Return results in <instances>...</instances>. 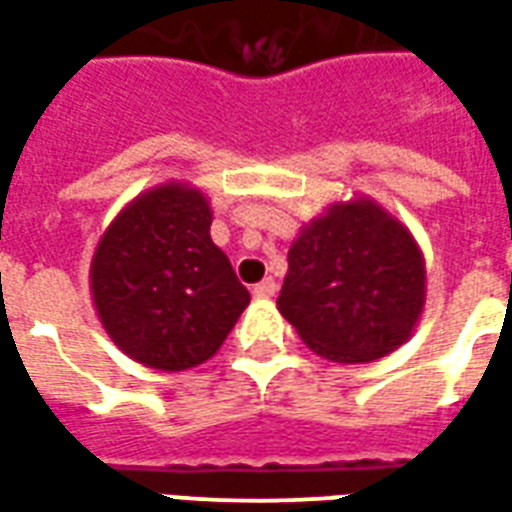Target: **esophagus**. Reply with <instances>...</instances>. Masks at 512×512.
Wrapping results in <instances>:
<instances>
[{
    "label": "esophagus",
    "mask_w": 512,
    "mask_h": 512,
    "mask_svg": "<svg viewBox=\"0 0 512 512\" xmlns=\"http://www.w3.org/2000/svg\"><path fill=\"white\" fill-rule=\"evenodd\" d=\"M257 299H271L274 293H277V282L274 279H263V282H257L255 288H252Z\"/></svg>",
    "instance_id": "obj_1"
}]
</instances>
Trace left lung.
Here are the masks:
<instances>
[{
	"instance_id": "1",
	"label": "left lung",
	"mask_w": 512,
	"mask_h": 512,
	"mask_svg": "<svg viewBox=\"0 0 512 512\" xmlns=\"http://www.w3.org/2000/svg\"><path fill=\"white\" fill-rule=\"evenodd\" d=\"M277 307L310 351L365 365L414 332L425 307V260L381 205L334 202L290 246Z\"/></svg>"
}]
</instances>
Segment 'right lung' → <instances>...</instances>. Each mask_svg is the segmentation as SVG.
<instances>
[{
    "mask_svg": "<svg viewBox=\"0 0 512 512\" xmlns=\"http://www.w3.org/2000/svg\"><path fill=\"white\" fill-rule=\"evenodd\" d=\"M200 189L164 183L117 213L90 266L98 318L134 362L180 373L211 359L249 304L211 241Z\"/></svg>",
    "mask_w": 512,
    "mask_h": 512,
    "instance_id": "right-lung-1",
    "label": "right lung"
}]
</instances>
